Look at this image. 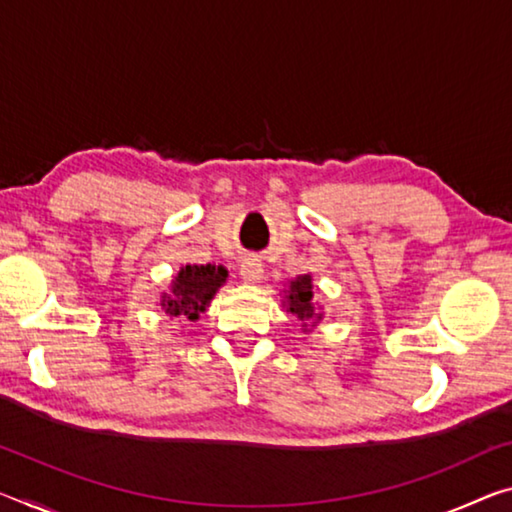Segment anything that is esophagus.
<instances>
[{
    "mask_svg": "<svg viewBox=\"0 0 512 512\" xmlns=\"http://www.w3.org/2000/svg\"><path fill=\"white\" fill-rule=\"evenodd\" d=\"M239 273H241L243 282H248V285H257V282H262V278H264V266H262V262H259V259L246 257L241 262Z\"/></svg>",
    "mask_w": 512,
    "mask_h": 512,
    "instance_id": "34e87169",
    "label": "esophagus"
}]
</instances>
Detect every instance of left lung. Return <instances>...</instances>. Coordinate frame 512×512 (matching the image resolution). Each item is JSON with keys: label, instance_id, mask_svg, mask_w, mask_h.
Segmentation results:
<instances>
[{"label": "left lung", "instance_id": "left-lung-1", "mask_svg": "<svg viewBox=\"0 0 512 512\" xmlns=\"http://www.w3.org/2000/svg\"><path fill=\"white\" fill-rule=\"evenodd\" d=\"M285 303H287V312L296 314L300 321L305 323H319L321 316L316 312L314 305V291H312V275H298L296 280L289 282V289L285 291Z\"/></svg>", "mask_w": 512, "mask_h": 512}]
</instances>
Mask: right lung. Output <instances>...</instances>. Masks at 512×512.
I'll use <instances>...</instances> for the list:
<instances>
[{"instance_id": "add662e5", "label": "right lung", "mask_w": 512, "mask_h": 512, "mask_svg": "<svg viewBox=\"0 0 512 512\" xmlns=\"http://www.w3.org/2000/svg\"><path fill=\"white\" fill-rule=\"evenodd\" d=\"M227 271L225 266L214 264H186L175 275L170 294L161 298L168 316H182V319L196 321L200 314L212 303L216 291L225 285Z\"/></svg>"}]
</instances>
